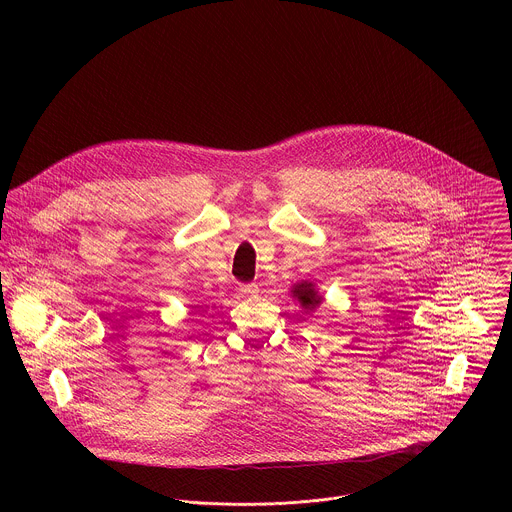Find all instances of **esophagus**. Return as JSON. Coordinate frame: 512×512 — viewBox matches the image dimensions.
Listing matches in <instances>:
<instances>
[{"instance_id": "34e87169", "label": "esophagus", "mask_w": 512, "mask_h": 512, "mask_svg": "<svg viewBox=\"0 0 512 512\" xmlns=\"http://www.w3.org/2000/svg\"><path fill=\"white\" fill-rule=\"evenodd\" d=\"M258 290V286L256 284H246V286H240V293H244V295H248V293H254Z\"/></svg>"}]
</instances>
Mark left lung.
<instances>
[{
	"label": "left lung",
	"instance_id": "8db88e82",
	"mask_svg": "<svg viewBox=\"0 0 512 512\" xmlns=\"http://www.w3.org/2000/svg\"><path fill=\"white\" fill-rule=\"evenodd\" d=\"M292 295L299 301V305L303 307V309H315V307H319V303H321V295L317 293L315 290V286L311 284V282H299V284H295L292 288Z\"/></svg>",
	"mask_w": 512,
	"mask_h": 512
}]
</instances>
